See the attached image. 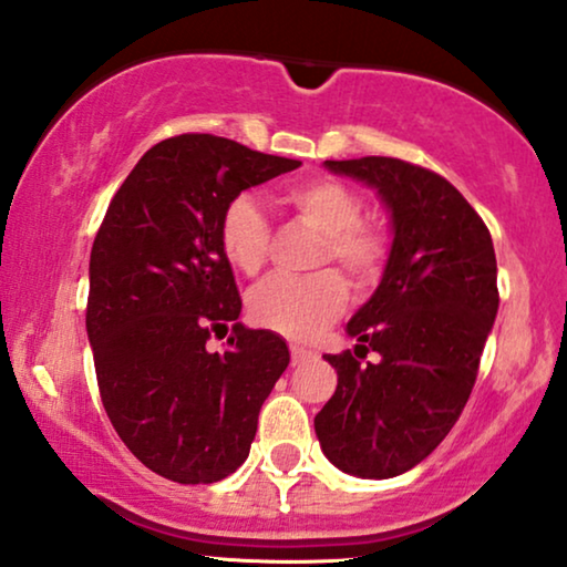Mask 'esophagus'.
<instances>
[{"label":"esophagus","instance_id":"esophagus-1","mask_svg":"<svg viewBox=\"0 0 567 567\" xmlns=\"http://www.w3.org/2000/svg\"><path fill=\"white\" fill-rule=\"evenodd\" d=\"M311 358H313V352L306 350V347H298V344L290 347V362H292V365H303V362H308Z\"/></svg>","mask_w":567,"mask_h":567}]
</instances>
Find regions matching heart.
<instances>
[{
  "label": "heart",
  "mask_w": 567,
  "mask_h": 567,
  "mask_svg": "<svg viewBox=\"0 0 567 567\" xmlns=\"http://www.w3.org/2000/svg\"><path fill=\"white\" fill-rule=\"evenodd\" d=\"M282 202L300 223L321 233L316 264H339L352 288L371 290L391 256L389 233L360 220L362 196L334 178L300 181L285 188ZM271 228L251 196L228 202L220 217V248L233 267L254 277L269 259ZM347 306V282L334 269L313 277H271L248 298L251 316L261 327L290 339H311L339 319Z\"/></svg>",
  "instance_id": "1"
}]
</instances>
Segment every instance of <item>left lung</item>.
<instances>
[{"label":"left lung","instance_id":"1","mask_svg":"<svg viewBox=\"0 0 567 567\" xmlns=\"http://www.w3.org/2000/svg\"><path fill=\"white\" fill-rule=\"evenodd\" d=\"M379 188L394 244L373 298L352 316V350L323 354L334 396L313 425L337 470L386 480L417 466L466 406L497 303L489 230L454 184L399 157L327 161ZM368 351L380 360L365 363Z\"/></svg>","mask_w":567,"mask_h":567}]
</instances>
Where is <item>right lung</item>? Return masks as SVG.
<instances>
[{"instance_id": "add662e5", "label": "right lung", "mask_w": 567, "mask_h": 567, "mask_svg": "<svg viewBox=\"0 0 567 567\" xmlns=\"http://www.w3.org/2000/svg\"><path fill=\"white\" fill-rule=\"evenodd\" d=\"M298 165L178 134L142 155L105 209L85 313L97 389L124 446L165 480L209 485L236 472L288 368L282 337L238 323L220 217L244 188ZM228 330V351L206 350Z\"/></svg>"}]
</instances>
